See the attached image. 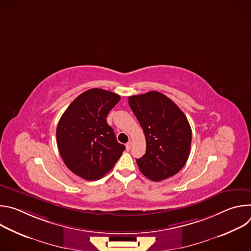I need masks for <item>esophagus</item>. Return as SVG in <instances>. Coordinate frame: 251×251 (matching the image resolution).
Wrapping results in <instances>:
<instances>
[{
  "label": "esophagus",
  "mask_w": 251,
  "mask_h": 251,
  "mask_svg": "<svg viewBox=\"0 0 251 251\" xmlns=\"http://www.w3.org/2000/svg\"><path fill=\"white\" fill-rule=\"evenodd\" d=\"M131 148H132V142L129 141V142L127 143V144H126V150H127V151H130Z\"/></svg>",
  "instance_id": "1"
}]
</instances>
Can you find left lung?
<instances>
[{"instance_id": "1", "label": "left lung", "mask_w": 251, "mask_h": 251, "mask_svg": "<svg viewBox=\"0 0 251 251\" xmlns=\"http://www.w3.org/2000/svg\"><path fill=\"white\" fill-rule=\"evenodd\" d=\"M128 102L146 138V152L136 159L139 170L154 182L176 175L191 150L192 129L186 115L158 91L129 96Z\"/></svg>"}]
</instances>
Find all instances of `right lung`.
Instances as JSON below:
<instances>
[{
    "label": "right lung",
    "mask_w": 251,
    "mask_h": 251,
    "mask_svg": "<svg viewBox=\"0 0 251 251\" xmlns=\"http://www.w3.org/2000/svg\"><path fill=\"white\" fill-rule=\"evenodd\" d=\"M119 100L116 93L89 89L71 102L59 119L56 128L59 154L66 167L84 180L102 177L125 150L106 121Z\"/></svg>",
    "instance_id": "right-lung-1"
}]
</instances>
